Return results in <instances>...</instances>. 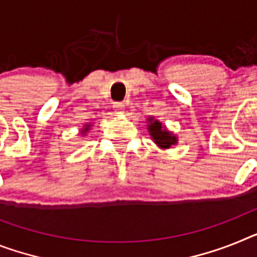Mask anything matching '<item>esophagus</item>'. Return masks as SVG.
Listing matches in <instances>:
<instances>
[{"instance_id":"34e87169","label":"esophagus","mask_w":257,"mask_h":257,"mask_svg":"<svg viewBox=\"0 0 257 257\" xmlns=\"http://www.w3.org/2000/svg\"><path fill=\"white\" fill-rule=\"evenodd\" d=\"M113 107H115V111L117 112V113H122V112H124V108H125V104L124 103H115V104H113Z\"/></svg>"}]
</instances>
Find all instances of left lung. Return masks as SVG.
Instances as JSON below:
<instances>
[{"mask_svg":"<svg viewBox=\"0 0 257 257\" xmlns=\"http://www.w3.org/2000/svg\"><path fill=\"white\" fill-rule=\"evenodd\" d=\"M146 120H148L146 124H148L149 135H150L154 144L159 149L166 150V149H170L171 146L178 145V137L171 131H169L166 125H163L159 120L154 118V116H149Z\"/></svg>","mask_w":257,"mask_h":257,"instance_id":"left-lung-1","label":"left lung"}]
</instances>
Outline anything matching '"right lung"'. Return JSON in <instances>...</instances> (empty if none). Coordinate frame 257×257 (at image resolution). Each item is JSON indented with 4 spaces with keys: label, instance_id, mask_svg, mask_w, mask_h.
<instances>
[{
    "label": "right lung",
    "instance_id": "add662e5",
    "mask_svg": "<svg viewBox=\"0 0 257 257\" xmlns=\"http://www.w3.org/2000/svg\"><path fill=\"white\" fill-rule=\"evenodd\" d=\"M91 122H88V124H85L83 125V128H81V136H86L88 133V131H90V128H91Z\"/></svg>",
    "mask_w": 257,
    "mask_h": 257
}]
</instances>
